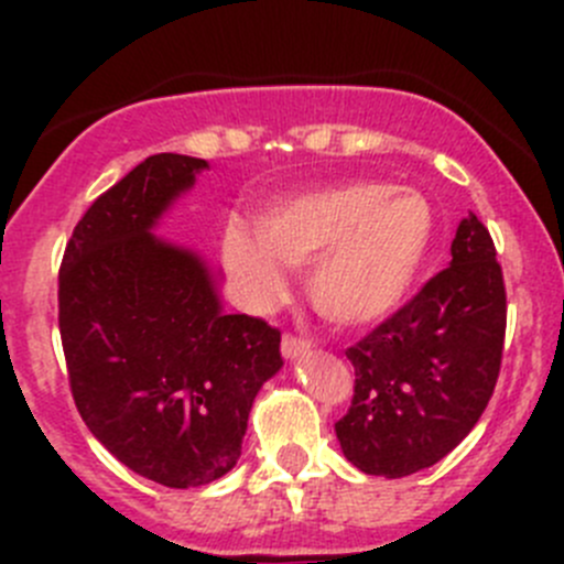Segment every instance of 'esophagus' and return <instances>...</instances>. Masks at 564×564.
<instances>
[{
    "mask_svg": "<svg viewBox=\"0 0 564 564\" xmlns=\"http://www.w3.org/2000/svg\"><path fill=\"white\" fill-rule=\"evenodd\" d=\"M281 351H283V357H297V355H303V351H308V340L286 333L281 340Z\"/></svg>",
    "mask_w": 564,
    "mask_h": 564,
    "instance_id": "esophagus-1",
    "label": "esophagus"
}]
</instances>
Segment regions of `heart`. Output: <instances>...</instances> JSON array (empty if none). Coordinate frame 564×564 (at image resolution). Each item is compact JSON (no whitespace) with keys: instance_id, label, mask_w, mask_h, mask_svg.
I'll return each instance as SVG.
<instances>
[{"instance_id":"b5f03b06","label":"heart","mask_w":564,"mask_h":564,"mask_svg":"<svg viewBox=\"0 0 564 564\" xmlns=\"http://www.w3.org/2000/svg\"><path fill=\"white\" fill-rule=\"evenodd\" d=\"M256 237L229 229L224 261L250 308L286 292L283 267L308 272V297L327 322L362 327L390 316L434 242L429 198L390 182L355 180L300 193L256 218Z\"/></svg>"}]
</instances>
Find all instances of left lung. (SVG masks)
I'll list each match as a JSON object with an SVG mask.
<instances>
[{"label": "left lung", "instance_id": "8db88e82", "mask_svg": "<svg viewBox=\"0 0 564 564\" xmlns=\"http://www.w3.org/2000/svg\"><path fill=\"white\" fill-rule=\"evenodd\" d=\"M453 261L346 357L355 366L340 451L366 475L429 469L475 429L502 366L508 294L491 235L469 215Z\"/></svg>", "mask_w": 564, "mask_h": 564}]
</instances>
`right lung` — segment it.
I'll list each match as a JSON object with an SVG mask.
<instances>
[{
    "instance_id": "1",
    "label": "right lung",
    "mask_w": 564,
    "mask_h": 564,
    "mask_svg": "<svg viewBox=\"0 0 564 564\" xmlns=\"http://www.w3.org/2000/svg\"><path fill=\"white\" fill-rule=\"evenodd\" d=\"M207 161L161 152L93 202L59 267V335L78 414L135 475L169 488L224 477L281 333L224 314L198 253L152 235Z\"/></svg>"
}]
</instances>
